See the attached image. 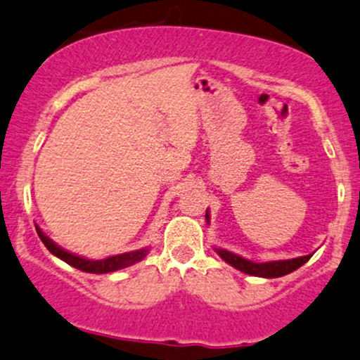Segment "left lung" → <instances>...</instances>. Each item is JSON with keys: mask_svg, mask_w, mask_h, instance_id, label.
<instances>
[{"mask_svg": "<svg viewBox=\"0 0 360 360\" xmlns=\"http://www.w3.org/2000/svg\"><path fill=\"white\" fill-rule=\"evenodd\" d=\"M206 221L210 223V212L206 211ZM216 254L223 259V261L228 262L230 266H233L238 271L252 274V276H261V278H280L285 276V274L295 271L300 266L305 264L309 259L312 257V254L302 257L295 259H285V261H269V262H254L249 261V259H243L237 254L230 252V250L225 249H214Z\"/></svg>", "mask_w": 360, "mask_h": 360, "instance_id": "left-lung-1", "label": "left lung"}]
</instances>
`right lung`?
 <instances>
[{
  "mask_svg": "<svg viewBox=\"0 0 360 360\" xmlns=\"http://www.w3.org/2000/svg\"><path fill=\"white\" fill-rule=\"evenodd\" d=\"M36 230H37V235H39L42 243L46 245V249H48L53 256L60 257L61 261H65L67 264H70L72 268H77V269H80V271H86V273L104 274V273L118 271V269L129 268V266L135 264V262L142 261V259L148 256V252H149V249H139V250H132V252L117 254V256H110L106 259H96V261H92V259L80 257V256H77V254L61 249V247L56 245L51 238L46 237V235L42 233L39 226H36Z\"/></svg>",
  "mask_w": 360,
  "mask_h": 360,
  "instance_id": "1",
  "label": "right lung"
}]
</instances>
